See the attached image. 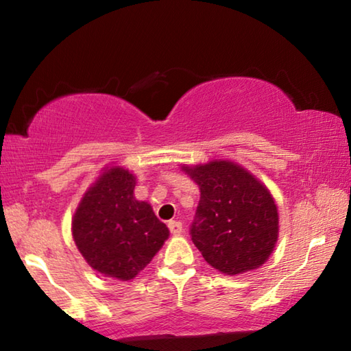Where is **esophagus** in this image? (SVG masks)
<instances>
[{"instance_id":"1","label":"esophagus","mask_w":351,"mask_h":351,"mask_svg":"<svg viewBox=\"0 0 351 351\" xmlns=\"http://www.w3.org/2000/svg\"><path fill=\"white\" fill-rule=\"evenodd\" d=\"M169 229L173 235H180L182 232V224L180 221H173V219H171V221H169Z\"/></svg>"}]
</instances>
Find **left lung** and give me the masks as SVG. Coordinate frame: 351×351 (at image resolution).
I'll return each mask as SVG.
<instances>
[{
    "label": "left lung",
    "mask_w": 351,
    "mask_h": 351,
    "mask_svg": "<svg viewBox=\"0 0 351 351\" xmlns=\"http://www.w3.org/2000/svg\"><path fill=\"white\" fill-rule=\"evenodd\" d=\"M182 170L201 197L190 235L204 260L228 276L257 269L278 237V213L269 190L241 165L210 161Z\"/></svg>",
    "instance_id": "8db88e82"
}]
</instances>
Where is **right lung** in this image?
<instances>
[{
	"label": "right lung",
	"mask_w": 351,
	"mask_h": 351,
	"mask_svg": "<svg viewBox=\"0 0 351 351\" xmlns=\"http://www.w3.org/2000/svg\"><path fill=\"white\" fill-rule=\"evenodd\" d=\"M134 186L128 170H105L73 218L74 241L88 265L123 282L138 276L169 239L152 206L134 198Z\"/></svg>",
	"instance_id": "obj_1"
}]
</instances>
